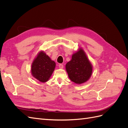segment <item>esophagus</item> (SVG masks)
I'll return each instance as SVG.
<instances>
[{
    "mask_svg": "<svg viewBox=\"0 0 128 128\" xmlns=\"http://www.w3.org/2000/svg\"><path fill=\"white\" fill-rule=\"evenodd\" d=\"M59 68L62 69L64 68V65L62 64H59Z\"/></svg>",
    "mask_w": 128,
    "mask_h": 128,
    "instance_id": "esophagus-1",
    "label": "esophagus"
}]
</instances>
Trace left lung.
Segmentation results:
<instances>
[{
  "label": "left lung",
  "instance_id": "1",
  "mask_svg": "<svg viewBox=\"0 0 128 128\" xmlns=\"http://www.w3.org/2000/svg\"><path fill=\"white\" fill-rule=\"evenodd\" d=\"M66 69L70 80L80 84L90 78L92 72V66L83 50L80 48L72 54V60L66 64Z\"/></svg>",
  "mask_w": 128,
  "mask_h": 128
}]
</instances>
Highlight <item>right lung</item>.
<instances>
[{"label":"right lung","instance_id":"right-lung-1","mask_svg":"<svg viewBox=\"0 0 128 128\" xmlns=\"http://www.w3.org/2000/svg\"><path fill=\"white\" fill-rule=\"evenodd\" d=\"M56 67V63L43 51L38 54L32 65V74L37 80L47 82Z\"/></svg>","mask_w":128,"mask_h":128}]
</instances>
